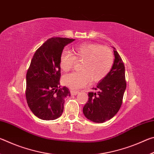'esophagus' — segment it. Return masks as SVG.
<instances>
[{"label": "esophagus", "instance_id": "obj_1", "mask_svg": "<svg viewBox=\"0 0 154 154\" xmlns=\"http://www.w3.org/2000/svg\"><path fill=\"white\" fill-rule=\"evenodd\" d=\"M79 93V91H75V90H71V94L72 95H77Z\"/></svg>", "mask_w": 154, "mask_h": 154}]
</instances>
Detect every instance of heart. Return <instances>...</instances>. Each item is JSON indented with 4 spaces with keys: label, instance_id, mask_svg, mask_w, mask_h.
Masks as SVG:
<instances>
[{
    "label": "heart",
    "instance_id": "heart-1",
    "mask_svg": "<svg viewBox=\"0 0 154 154\" xmlns=\"http://www.w3.org/2000/svg\"><path fill=\"white\" fill-rule=\"evenodd\" d=\"M75 56L69 51H63L60 57V66L63 71H69L77 61H82L80 70L64 75L62 81L71 89L84 87L92 79L100 82L111 71L113 64V55L110 49L96 43H83L73 47Z\"/></svg>",
    "mask_w": 154,
    "mask_h": 154
}]
</instances>
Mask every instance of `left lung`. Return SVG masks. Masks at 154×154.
Wrapping results in <instances>:
<instances>
[{
	"label": "left lung",
	"mask_w": 154,
	"mask_h": 154,
	"mask_svg": "<svg viewBox=\"0 0 154 154\" xmlns=\"http://www.w3.org/2000/svg\"><path fill=\"white\" fill-rule=\"evenodd\" d=\"M115 60L110 72L89 92V99L83 106L85 118L96 123H103L116 116L120 109L126 88L125 66L115 48Z\"/></svg>",
	"instance_id": "obj_1"
}]
</instances>
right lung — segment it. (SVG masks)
Returning a JSON list of instances; mask_svg holds the SVG:
<instances>
[{
	"instance_id": "obj_1",
	"label": "right lung",
	"mask_w": 154,
	"mask_h": 154,
	"mask_svg": "<svg viewBox=\"0 0 154 154\" xmlns=\"http://www.w3.org/2000/svg\"><path fill=\"white\" fill-rule=\"evenodd\" d=\"M75 39L52 37L36 49L26 73V98L31 111L43 120H54L64 110L69 88L60 87V57L67 44Z\"/></svg>"
}]
</instances>
